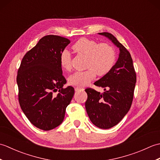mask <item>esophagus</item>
I'll use <instances>...</instances> for the list:
<instances>
[{
    "mask_svg": "<svg viewBox=\"0 0 160 160\" xmlns=\"http://www.w3.org/2000/svg\"><path fill=\"white\" fill-rule=\"evenodd\" d=\"M82 90H84V89L82 87H75V91H79Z\"/></svg>",
    "mask_w": 160,
    "mask_h": 160,
    "instance_id": "1",
    "label": "esophagus"
}]
</instances>
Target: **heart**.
<instances>
[{"instance_id": "1", "label": "heart", "mask_w": 160, "mask_h": 160, "mask_svg": "<svg viewBox=\"0 0 160 160\" xmlns=\"http://www.w3.org/2000/svg\"><path fill=\"white\" fill-rule=\"evenodd\" d=\"M75 52L87 58L86 70L76 71L69 78L71 85L84 87L94 79L97 74L102 76L108 73L115 62V49L108 43H98L94 40L81 38L72 46ZM71 56L70 53L64 50L60 56V65L64 69H71Z\"/></svg>"}]
</instances>
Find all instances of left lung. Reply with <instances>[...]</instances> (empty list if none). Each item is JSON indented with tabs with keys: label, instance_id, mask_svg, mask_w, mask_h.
Returning a JSON list of instances; mask_svg holds the SVG:
<instances>
[{
	"label": "left lung",
	"instance_id": "obj_1",
	"mask_svg": "<svg viewBox=\"0 0 160 160\" xmlns=\"http://www.w3.org/2000/svg\"><path fill=\"white\" fill-rule=\"evenodd\" d=\"M111 40L120 49L118 61L111 70L96 81L95 85L102 87L100 93L87 88L85 108L91 122L97 127L108 129L120 122L128 113L133 99L136 73L130 53L116 38L108 32L99 33Z\"/></svg>",
	"mask_w": 160,
	"mask_h": 160
}]
</instances>
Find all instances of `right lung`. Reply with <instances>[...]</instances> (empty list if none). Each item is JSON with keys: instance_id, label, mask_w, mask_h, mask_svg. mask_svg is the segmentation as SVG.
<instances>
[{"instance_id": "add662e5", "label": "right lung", "mask_w": 160, "mask_h": 160, "mask_svg": "<svg viewBox=\"0 0 160 160\" xmlns=\"http://www.w3.org/2000/svg\"><path fill=\"white\" fill-rule=\"evenodd\" d=\"M69 43L59 36L42 37L24 56L18 70L20 106L30 122L43 131L62 123L74 95L73 87L63 88L67 80L60 62V54Z\"/></svg>"}]
</instances>
